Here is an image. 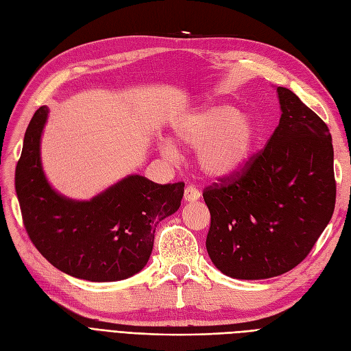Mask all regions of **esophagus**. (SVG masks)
Returning <instances> with one entry per match:
<instances>
[{
	"label": "esophagus",
	"mask_w": 351,
	"mask_h": 351,
	"mask_svg": "<svg viewBox=\"0 0 351 351\" xmlns=\"http://www.w3.org/2000/svg\"><path fill=\"white\" fill-rule=\"evenodd\" d=\"M200 197V192L195 186H187L184 189V200L186 202H196Z\"/></svg>",
	"instance_id": "34e87169"
}]
</instances>
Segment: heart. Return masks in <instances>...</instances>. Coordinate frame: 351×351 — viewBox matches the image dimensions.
I'll return each instance as SVG.
<instances>
[{"label":"heart","mask_w":351,"mask_h":351,"mask_svg":"<svg viewBox=\"0 0 351 351\" xmlns=\"http://www.w3.org/2000/svg\"><path fill=\"white\" fill-rule=\"evenodd\" d=\"M171 137L178 145L196 149L200 174L215 182L236 177L256 149L258 129L252 117L227 102L199 105L171 123ZM161 152L177 156L171 141H159Z\"/></svg>","instance_id":"heart-1"}]
</instances>
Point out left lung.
<instances>
[{
	"label": "left lung",
	"instance_id": "8db88e82",
	"mask_svg": "<svg viewBox=\"0 0 351 351\" xmlns=\"http://www.w3.org/2000/svg\"><path fill=\"white\" fill-rule=\"evenodd\" d=\"M267 147L236 178L204 192L206 250L236 280L278 277L315 246L335 206L334 149L326 124L287 88Z\"/></svg>",
	"mask_w": 351,
	"mask_h": 351
}]
</instances>
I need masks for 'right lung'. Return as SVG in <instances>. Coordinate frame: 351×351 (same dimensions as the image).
Masks as SVG:
<instances>
[{"label":"right lung","mask_w":351,"mask_h":351,"mask_svg":"<svg viewBox=\"0 0 351 351\" xmlns=\"http://www.w3.org/2000/svg\"><path fill=\"white\" fill-rule=\"evenodd\" d=\"M48 112L40 107L32 117L16 167V193L32 243L74 278L110 282L133 277L149 261L156 226L182 205L184 183L156 184L132 174L89 200L58 193L40 159Z\"/></svg>","instance_id":"add662e5"}]
</instances>
